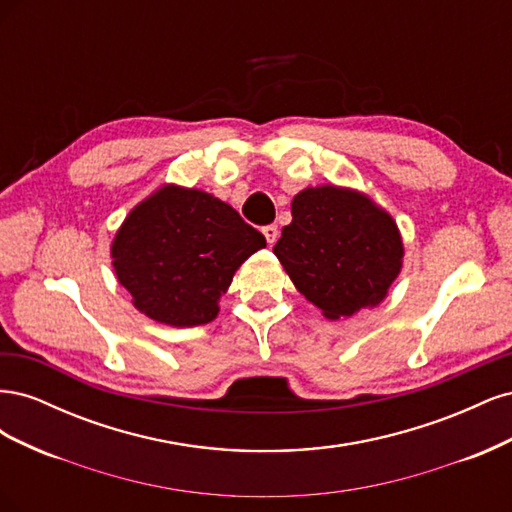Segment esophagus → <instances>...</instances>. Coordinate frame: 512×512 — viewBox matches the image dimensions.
Instances as JSON below:
<instances>
[{"mask_svg": "<svg viewBox=\"0 0 512 512\" xmlns=\"http://www.w3.org/2000/svg\"><path fill=\"white\" fill-rule=\"evenodd\" d=\"M262 235H265V239H267L269 245H273V243L277 241V235H280V232H277V226H275V224H269V226L262 228Z\"/></svg>", "mask_w": 512, "mask_h": 512, "instance_id": "esophagus-1", "label": "esophagus"}]
</instances>
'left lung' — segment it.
Masks as SVG:
<instances>
[{"label":"left lung","instance_id":"obj_1","mask_svg":"<svg viewBox=\"0 0 512 512\" xmlns=\"http://www.w3.org/2000/svg\"><path fill=\"white\" fill-rule=\"evenodd\" d=\"M292 222L273 254L324 318L380 305L404 267V239L393 215L365 192L324 183L292 198Z\"/></svg>","mask_w":512,"mask_h":512}]
</instances>
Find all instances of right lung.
<instances>
[{
  "instance_id": "1",
  "label": "right lung",
  "mask_w": 512,
  "mask_h": 512,
  "mask_svg": "<svg viewBox=\"0 0 512 512\" xmlns=\"http://www.w3.org/2000/svg\"><path fill=\"white\" fill-rule=\"evenodd\" d=\"M265 245L224 200L164 183L126 215L111 260L138 312L183 329L218 316L237 269Z\"/></svg>"
}]
</instances>
